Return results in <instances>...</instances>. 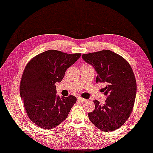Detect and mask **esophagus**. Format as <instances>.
Here are the masks:
<instances>
[{
	"instance_id": "1",
	"label": "esophagus",
	"mask_w": 153,
	"mask_h": 153,
	"mask_svg": "<svg viewBox=\"0 0 153 153\" xmlns=\"http://www.w3.org/2000/svg\"><path fill=\"white\" fill-rule=\"evenodd\" d=\"M77 100H79V101H83V102H85V101H87V100H86V99L82 98V97H77Z\"/></svg>"
}]
</instances>
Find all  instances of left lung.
Segmentation results:
<instances>
[{"mask_svg":"<svg viewBox=\"0 0 153 153\" xmlns=\"http://www.w3.org/2000/svg\"><path fill=\"white\" fill-rule=\"evenodd\" d=\"M97 72L96 83H106L105 103L94 101L95 109L88 113L89 120L104 132L114 131L125 123L134 107L136 81L128 62L120 55L108 50L82 55Z\"/></svg>","mask_w":153,"mask_h":153,"instance_id":"left-lung-1","label":"left lung"}]
</instances>
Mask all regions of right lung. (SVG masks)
I'll return each instance as SVG.
<instances>
[{"label":"right lung","instance_id":"1","mask_svg":"<svg viewBox=\"0 0 153 153\" xmlns=\"http://www.w3.org/2000/svg\"><path fill=\"white\" fill-rule=\"evenodd\" d=\"M81 55L49 50L37 55L26 65L20 94L27 115L37 126L51 129L67 117L77 99L72 95L61 97L56 95V83L62 81L66 70Z\"/></svg>","mask_w":153,"mask_h":153}]
</instances>
